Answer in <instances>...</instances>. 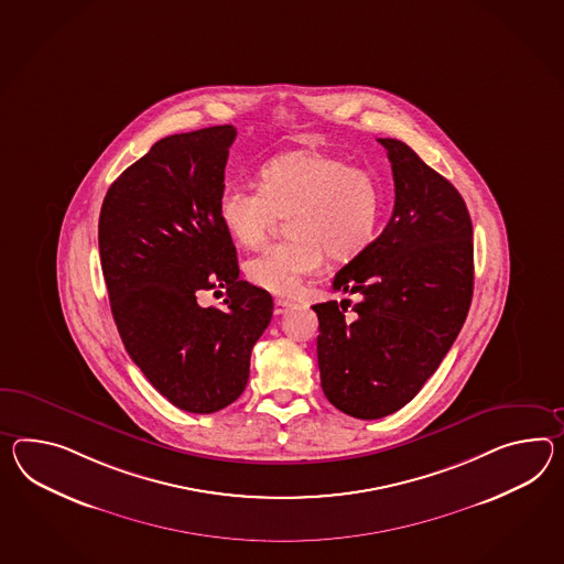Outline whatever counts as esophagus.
<instances>
[{
    "label": "esophagus",
    "mask_w": 564,
    "mask_h": 564,
    "mask_svg": "<svg viewBox=\"0 0 564 564\" xmlns=\"http://www.w3.org/2000/svg\"><path fill=\"white\" fill-rule=\"evenodd\" d=\"M293 307V303L288 302V300H276L275 302V314L276 316H281V314H288L289 310Z\"/></svg>",
    "instance_id": "1"
}]
</instances>
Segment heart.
Listing matches in <instances>:
<instances>
[{
	"mask_svg": "<svg viewBox=\"0 0 564 564\" xmlns=\"http://www.w3.org/2000/svg\"><path fill=\"white\" fill-rule=\"evenodd\" d=\"M288 240L248 259L245 275L254 288L293 295L324 261H352L371 245L381 218V187L371 171L340 156L293 151L259 169V189L228 185L218 197V220L236 245L259 248L276 218Z\"/></svg>",
	"mask_w": 564,
	"mask_h": 564,
	"instance_id": "1",
	"label": "heart"
}]
</instances>
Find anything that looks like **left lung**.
<instances>
[{"mask_svg":"<svg viewBox=\"0 0 564 564\" xmlns=\"http://www.w3.org/2000/svg\"><path fill=\"white\" fill-rule=\"evenodd\" d=\"M391 161L395 206L379 238L336 273L334 291L358 295L314 305L324 395L358 420L410 403L438 369L473 300V224L453 183L401 140L377 138Z\"/></svg>","mask_w":564,"mask_h":564,"instance_id":"obj_1","label":"left lung"}]
</instances>
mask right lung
<instances>
[{"instance_id": "add662e5", "label": "right lung", "mask_w": 564, "mask_h": 564, "mask_svg": "<svg viewBox=\"0 0 564 564\" xmlns=\"http://www.w3.org/2000/svg\"><path fill=\"white\" fill-rule=\"evenodd\" d=\"M230 124L173 134L128 166L99 214V259L111 316L130 358L183 412L214 413L240 398L252 346L273 317L269 291L238 279L218 220ZM224 288L221 308L196 295ZM221 293V291H216Z\"/></svg>"}]
</instances>
